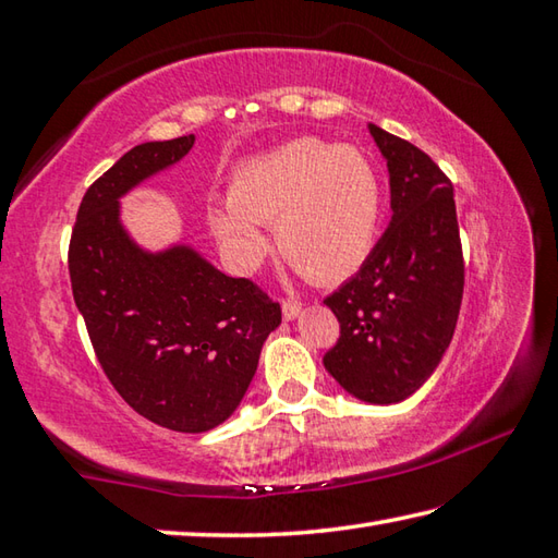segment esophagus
Listing matches in <instances>:
<instances>
[{"instance_id":"1","label":"esophagus","mask_w":558,"mask_h":558,"mask_svg":"<svg viewBox=\"0 0 558 558\" xmlns=\"http://www.w3.org/2000/svg\"><path fill=\"white\" fill-rule=\"evenodd\" d=\"M300 314H302V304H300V302H292V300L282 302V319H286V322H294Z\"/></svg>"}]
</instances>
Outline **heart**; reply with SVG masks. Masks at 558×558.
Listing matches in <instances>:
<instances>
[{"instance_id":"heart-1","label":"heart","mask_w":558,"mask_h":558,"mask_svg":"<svg viewBox=\"0 0 558 558\" xmlns=\"http://www.w3.org/2000/svg\"><path fill=\"white\" fill-rule=\"evenodd\" d=\"M381 217V185L363 151L300 137L239 167L229 203L207 222L239 268L268 251L258 225H272L280 254L314 282H336L365 264Z\"/></svg>"}]
</instances>
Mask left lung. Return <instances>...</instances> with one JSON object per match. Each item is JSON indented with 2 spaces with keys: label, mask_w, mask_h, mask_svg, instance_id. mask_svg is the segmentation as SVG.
<instances>
[{
  "label": "left lung",
  "mask_w": 558,
  "mask_h": 558,
  "mask_svg": "<svg viewBox=\"0 0 558 558\" xmlns=\"http://www.w3.org/2000/svg\"><path fill=\"white\" fill-rule=\"evenodd\" d=\"M367 128L387 161L391 220L355 276L324 300L341 324L324 367L348 395L385 407L409 399L440 365L464 260L450 179L411 142Z\"/></svg>",
  "instance_id": "left-lung-1"
}]
</instances>
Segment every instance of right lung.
<instances>
[{"label":"right lung","mask_w":558,"mask_h":558,"mask_svg":"<svg viewBox=\"0 0 558 558\" xmlns=\"http://www.w3.org/2000/svg\"><path fill=\"white\" fill-rule=\"evenodd\" d=\"M195 135L125 151L84 193L70 242L74 304L106 377L140 416L205 433L242 403L280 304L189 244L140 246L120 198L189 155Z\"/></svg>","instance_id":"add662e5"}]
</instances>
